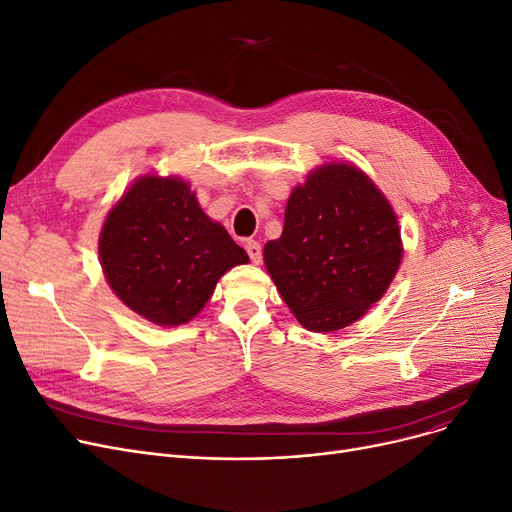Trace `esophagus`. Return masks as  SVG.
Wrapping results in <instances>:
<instances>
[{
  "instance_id": "esophagus-1",
  "label": "esophagus",
  "mask_w": 512,
  "mask_h": 512,
  "mask_svg": "<svg viewBox=\"0 0 512 512\" xmlns=\"http://www.w3.org/2000/svg\"><path fill=\"white\" fill-rule=\"evenodd\" d=\"M245 249H247V253H249L253 263H261V245H259L257 240H247L245 242Z\"/></svg>"
}]
</instances>
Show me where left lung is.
<instances>
[{
	"label": "left lung",
	"mask_w": 512,
	"mask_h": 512,
	"mask_svg": "<svg viewBox=\"0 0 512 512\" xmlns=\"http://www.w3.org/2000/svg\"><path fill=\"white\" fill-rule=\"evenodd\" d=\"M394 207L359 166L328 161L292 188L265 270L299 324L328 334L359 321L402 261Z\"/></svg>",
	"instance_id": "1"
}]
</instances>
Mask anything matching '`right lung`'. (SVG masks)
Returning <instances> with one entry per match:
<instances>
[{
    "instance_id": "add662e5",
    "label": "right lung",
    "mask_w": 512,
    "mask_h": 512,
    "mask_svg": "<svg viewBox=\"0 0 512 512\" xmlns=\"http://www.w3.org/2000/svg\"><path fill=\"white\" fill-rule=\"evenodd\" d=\"M99 263L116 297L161 328L188 324L218 280L249 263L180 176L143 174L107 211Z\"/></svg>"
}]
</instances>
